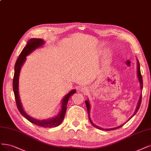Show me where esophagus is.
Returning <instances> with one entry per match:
<instances>
[{
  "instance_id": "1",
  "label": "esophagus",
  "mask_w": 151,
  "mask_h": 151,
  "mask_svg": "<svg viewBox=\"0 0 151 151\" xmlns=\"http://www.w3.org/2000/svg\"><path fill=\"white\" fill-rule=\"evenodd\" d=\"M81 91L84 93H87L88 92V90L86 87H82L81 89Z\"/></svg>"
}]
</instances>
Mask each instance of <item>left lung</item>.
Listing matches in <instances>:
<instances>
[{"label": "left lung", "instance_id": "left-lung-1", "mask_svg": "<svg viewBox=\"0 0 151 151\" xmlns=\"http://www.w3.org/2000/svg\"><path fill=\"white\" fill-rule=\"evenodd\" d=\"M137 76H138V78H139V82H140V84H141V89H142L143 88V81H142V75H141V70H140V67H139V62L137 61ZM141 101H142V95L141 96V97H140V99H139V103H138V105H137V107L136 108V112H134V114H133V116L132 117H133L135 114H136L137 113V112L138 111L140 107V106H141ZM86 107H87V112H88V115H89V111H90V104L89 102H88L87 101H86ZM89 121H90V122L91 123L92 125L95 127L97 129H99L100 130H104V131H111V130H114V129H118V128H120L122 126H123V125L121 126H119V127H117L116 128H112V129H103V128H101L99 126H97L96 125H95L94 124H93V122L91 121L90 119V117L89 116Z\"/></svg>", "mask_w": 151, "mask_h": 151}]
</instances>
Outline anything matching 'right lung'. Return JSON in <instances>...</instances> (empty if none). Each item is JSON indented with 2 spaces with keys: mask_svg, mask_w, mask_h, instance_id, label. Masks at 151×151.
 I'll return each instance as SVG.
<instances>
[{
  "mask_svg": "<svg viewBox=\"0 0 151 151\" xmlns=\"http://www.w3.org/2000/svg\"><path fill=\"white\" fill-rule=\"evenodd\" d=\"M44 44V40L40 39H32L28 41L27 44L25 47L23 49L21 53L20 54L19 58L17 59L16 62L15 64V68H14V75L13 78V91L14 93L15 99V102H16L17 107L19 111L22 115L27 120L35 125L41 126L43 127H55L59 126L61 124V122L63 121L64 118L65 114L67 110V104L68 101H69V99L70 97L76 93V90L71 91L68 94H67L65 97L63 99L62 103V109L61 111L58 114V116H56L54 118L48 119V120H44V121H39L37 119H33L29 116H28L27 114L25 112L24 109L22 108V106L21 105V103L20 101V98L19 96V73L20 69L24 62H25L26 59V56L29 55L30 52L35 50L36 48L39 47L42 45Z\"/></svg>",
  "mask_w": 151,
  "mask_h": 151,
  "instance_id": "obj_1",
  "label": "right lung"
}]
</instances>
